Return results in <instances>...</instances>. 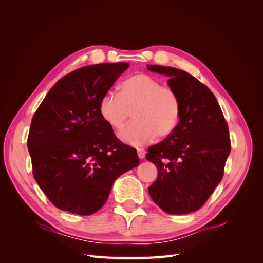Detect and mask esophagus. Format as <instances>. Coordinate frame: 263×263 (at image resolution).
Masks as SVG:
<instances>
[{"mask_svg": "<svg viewBox=\"0 0 263 263\" xmlns=\"http://www.w3.org/2000/svg\"><path fill=\"white\" fill-rule=\"evenodd\" d=\"M137 154H138V157L140 159H144L145 156H146V150L144 148H138L137 149Z\"/></svg>", "mask_w": 263, "mask_h": 263, "instance_id": "esophagus-1", "label": "esophagus"}]
</instances>
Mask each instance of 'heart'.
Masks as SVG:
<instances>
[{
	"instance_id": "obj_1",
	"label": "heart",
	"mask_w": 263,
	"mask_h": 263,
	"mask_svg": "<svg viewBox=\"0 0 263 263\" xmlns=\"http://www.w3.org/2000/svg\"><path fill=\"white\" fill-rule=\"evenodd\" d=\"M99 110L110 128L122 129L132 113L135 122L119 134L122 140L133 146L150 142L156 135L165 138L177 128L181 116V102L177 92L161 85L156 78L136 73L119 85V93L106 92Z\"/></svg>"
}]
</instances>
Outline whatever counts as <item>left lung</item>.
I'll use <instances>...</instances> for the list:
<instances>
[{"label": "left lung", "instance_id": "left-lung-1", "mask_svg": "<svg viewBox=\"0 0 263 263\" xmlns=\"http://www.w3.org/2000/svg\"><path fill=\"white\" fill-rule=\"evenodd\" d=\"M147 68L168 76L181 102L177 128L146 155L158 169L149 194L165 213H192L206 203L224 176L230 153L228 125L216 98L196 78L172 67Z\"/></svg>", "mask_w": 263, "mask_h": 263}]
</instances>
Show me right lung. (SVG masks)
<instances>
[{"label": "right lung", "mask_w": 263, "mask_h": 263, "mask_svg": "<svg viewBox=\"0 0 263 263\" xmlns=\"http://www.w3.org/2000/svg\"><path fill=\"white\" fill-rule=\"evenodd\" d=\"M128 63L77 69L55 83L31 118L27 147L33 176L59 210L87 216L105 204L114 181L139 164L99 105Z\"/></svg>", "instance_id": "1"}]
</instances>
